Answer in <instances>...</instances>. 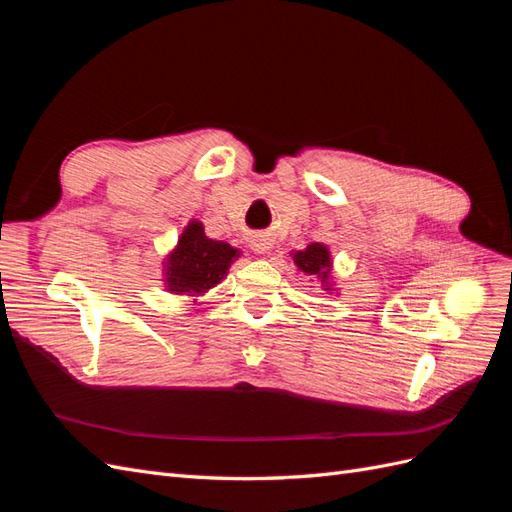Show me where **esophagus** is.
Listing matches in <instances>:
<instances>
[{"mask_svg":"<svg viewBox=\"0 0 512 512\" xmlns=\"http://www.w3.org/2000/svg\"><path fill=\"white\" fill-rule=\"evenodd\" d=\"M252 250H254L256 254H265V252L269 250V241H267V239H254V241H252Z\"/></svg>","mask_w":512,"mask_h":512,"instance_id":"34e87169","label":"esophagus"}]
</instances>
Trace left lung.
Returning <instances> with one entry per match:
<instances>
[{
	"label": "left lung",
	"instance_id": "8db88e82",
	"mask_svg": "<svg viewBox=\"0 0 512 512\" xmlns=\"http://www.w3.org/2000/svg\"><path fill=\"white\" fill-rule=\"evenodd\" d=\"M294 265H297L303 273L320 277V282H327L329 271H331V258L329 250L320 243H312L303 252L294 254Z\"/></svg>",
	"mask_w": 512,
	"mask_h": 512
}]
</instances>
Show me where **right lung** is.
<instances>
[{"mask_svg": "<svg viewBox=\"0 0 512 512\" xmlns=\"http://www.w3.org/2000/svg\"><path fill=\"white\" fill-rule=\"evenodd\" d=\"M237 256L235 247L205 237L203 224L192 222L183 230L177 250L168 256V288L177 294L205 292L220 284L230 262Z\"/></svg>", "mask_w": 512, "mask_h": 512, "instance_id": "obj_1", "label": "right lung"}]
</instances>
